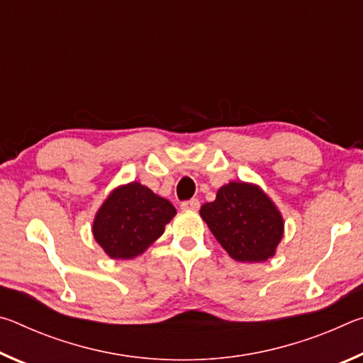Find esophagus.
Masks as SVG:
<instances>
[{
	"mask_svg": "<svg viewBox=\"0 0 363 363\" xmlns=\"http://www.w3.org/2000/svg\"><path fill=\"white\" fill-rule=\"evenodd\" d=\"M181 208H182V210H187V211H196L200 208V201L196 199H190V200L182 201Z\"/></svg>",
	"mask_w": 363,
	"mask_h": 363,
	"instance_id": "esophagus-1",
	"label": "esophagus"
}]
</instances>
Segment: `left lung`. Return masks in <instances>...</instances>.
Segmentation results:
<instances>
[{
    "instance_id": "obj_1",
    "label": "left lung",
    "mask_w": 363,
    "mask_h": 363,
    "mask_svg": "<svg viewBox=\"0 0 363 363\" xmlns=\"http://www.w3.org/2000/svg\"><path fill=\"white\" fill-rule=\"evenodd\" d=\"M200 214L235 261H267L284 237V219L279 210L253 184L229 182L223 186L216 200L201 206Z\"/></svg>"
}]
</instances>
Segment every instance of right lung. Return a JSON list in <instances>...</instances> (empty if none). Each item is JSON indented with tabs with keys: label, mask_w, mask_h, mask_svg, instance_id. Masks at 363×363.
<instances>
[{
	"label": "right lung",
	"mask_w": 363,
	"mask_h": 363,
	"mask_svg": "<svg viewBox=\"0 0 363 363\" xmlns=\"http://www.w3.org/2000/svg\"><path fill=\"white\" fill-rule=\"evenodd\" d=\"M176 208L149 187L131 182L108 195L97 211L93 233L96 242L113 259H131L144 253L164 232Z\"/></svg>",
	"instance_id": "add662e5"
}]
</instances>
